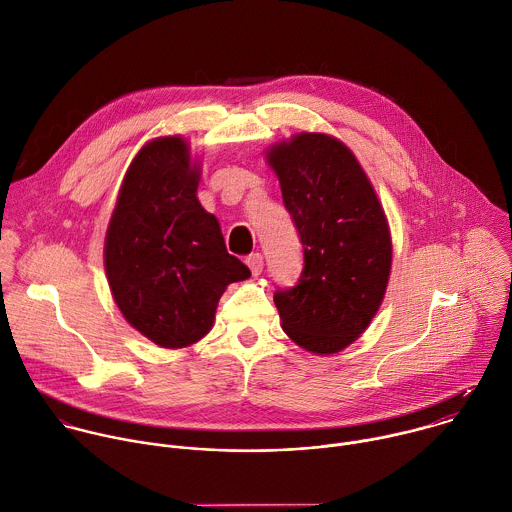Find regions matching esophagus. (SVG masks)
<instances>
[{"label": "esophagus", "instance_id": "34e87169", "mask_svg": "<svg viewBox=\"0 0 512 512\" xmlns=\"http://www.w3.org/2000/svg\"><path fill=\"white\" fill-rule=\"evenodd\" d=\"M246 264H248V268H250V272L254 274V276H258L260 272H262V266H264V258H262V254H250L248 258H246Z\"/></svg>", "mask_w": 512, "mask_h": 512}]
</instances>
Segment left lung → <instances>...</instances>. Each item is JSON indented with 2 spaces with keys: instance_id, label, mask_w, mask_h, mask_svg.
I'll return each instance as SVG.
<instances>
[{
  "instance_id": "obj_1",
  "label": "left lung",
  "mask_w": 512,
  "mask_h": 512,
  "mask_svg": "<svg viewBox=\"0 0 512 512\" xmlns=\"http://www.w3.org/2000/svg\"><path fill=\"white\" fill-rule=\"evenodd\" d=\"M302 242L304 268L274 292L284 332L334 354L374 318L388 284L392 244L384 210L354 154L326 134H298L268 152Z\"/></svg>"
}]
</instances>
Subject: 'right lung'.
<instances>
[{
    "label": "right lung",
    "mask_w": 512,
    "mask_h": 512,
    "mask_svg": "<svg viewBox=\"0 0 512 512\" xmlns=\"http://www.w3.org/2000/svg\"><path fill=\"white\" fill-rule=\"evenodd\" d=\"M188 144L158 138L130 164L106 234V274L124 318L164 348L210 332L226 286L250 270L228 254L198 198Z\"/></svg>",
    "instance_id": "1"
}]
</instances>
